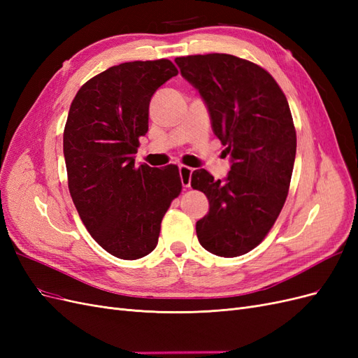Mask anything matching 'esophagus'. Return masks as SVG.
<instances>
[{"label":"esophagus","instance_id":"1","mask_svg":"<svg viewBox=\"0 0 358 358\" xmlns=\"http://www.w3.org/2000/svg\"><path fill=\"white\" fill-rule=\"evenodd\" d=\"M179 175H180V180L182 185L185 188L191 187V175H192V169L187 167V166H179Z\"/></svg>","mask_w":358,"mask_h":358}]
</instances>
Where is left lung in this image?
<instances>
[{"label":"left lung","instance_id":"left-lung-1","mask_svg":"<svg viewBox=\"0 0 358 358\" xmlns=\"http://www.w3.org/2000/svg\"><path fill=\"white\" fill-rule=\"evenodd\" d=\"M180 74L204 100L215 136L231 157L224 180L194 170L191 187L209 212L197 221L200 245L239 257L263 242L284 208L296 159V128L287 96L257 64L227 53L176 58Z\"/></svg>","mask_w":358,"mask_h":358}]
</instances>
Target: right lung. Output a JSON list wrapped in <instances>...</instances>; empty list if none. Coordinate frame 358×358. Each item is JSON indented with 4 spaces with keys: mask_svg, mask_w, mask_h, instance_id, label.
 Returning a JSON list of instances; mask_svg holds the SVG:
<instances>
[{
    "mask_svg": "<svg viewBox=\"0 0 358 358\" xmlns=\"http://www.w3.org/2000/svg\"><path fill=\"white\" fill-rule=\"evenodd\" d=\"M176 74L169 59L119 64L86 82L70 106V196L92 239L117 258L154 251L162 216L182 191L178 166L136 167L133 157L148 133L150 99Z\"/></svg>",
    "mask_w": 358,
    "mask_h": 358,
    "instance_id": "1",
    "label": "right lung"
}]
</instances>
